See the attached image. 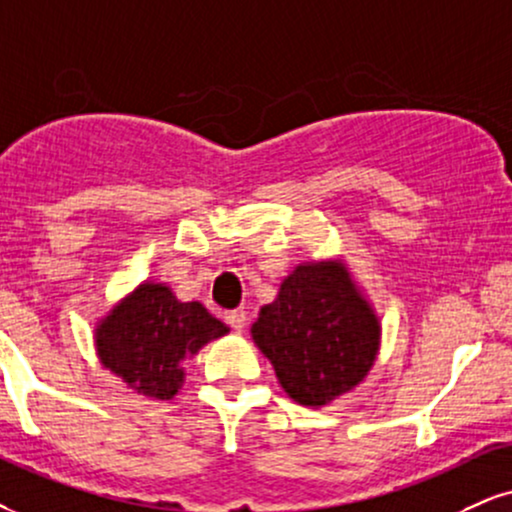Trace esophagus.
Returning <instances> with one entry per match:
<instances>
[{
    "instance_id": "esophagus-1",
    "label": "esophagus",
    "mask_w": 512,
    "mask_h": 512,
    "mask_svg": "<svg viewBox=\"0 0 512 512\" xmlns=\"http://www.w3.org/2000/svg\"><path fill=\"white\" fill-rule=\"evenodd\" d=\"M225 323L232 327V330L242 332L244 325H246V313L244 311H230L225 313Z\"/></svg>"
}]
</instances>
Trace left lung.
Here are the masks:
<instances>
[{
	"instance_id": "left-lung-1",
	"label": "left lung",
	"mask_w": 512,
	"mask_h": 512,
	"mask_svg": "<svg viewBox=\"0 0 512 512\" xmlns=\"http://www.w3.org/2000/svg\"><path fill=\"white\" fill-rule=\"evenodd\" d=\"M289 399L327 406L363 382L380 351V320L339 261L301 263L251 325Z\"/></svg>"
}]
</instances>
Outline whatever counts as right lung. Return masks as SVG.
<instances>
[{"mask_svg": "<svg viewBox=\"0 0 512 512\" xmlns=\"http://www.w3.org/2000/svg\"><path fill=\"white\" fill-rule=\"evenodd\" d=\"M230 327L199 301H178L166 285L144 282L116 304L94 330L104 368L149 399H173L185 382L182 361Z\"/></svg>", "mask_w": 512, "mask_h": 512, "instance_id": "add662e5", "label": "right lung"}]
</instances>
